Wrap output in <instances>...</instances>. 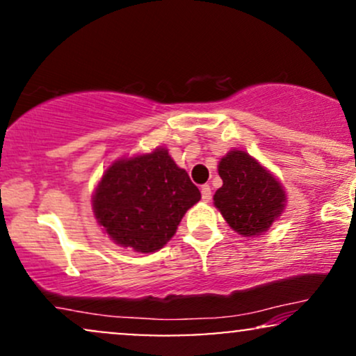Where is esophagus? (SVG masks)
<instances>
[{"label": "esophagus", "mask_w": 356, "mask_h": 356, "mask_svg": "<svg viewBox=\"0 0 356 356\" xmlns=\"http://www.w3.org/2000/svg\"><path fill=\"white\" fill-rule=\"evenodd\" d=\"M201 195H202V201H204V202H209L211 197H212L211 186H207V184H204V186L201 187Z\"/></svg>", "instance_id": "esophagus-1"}]
</instances>
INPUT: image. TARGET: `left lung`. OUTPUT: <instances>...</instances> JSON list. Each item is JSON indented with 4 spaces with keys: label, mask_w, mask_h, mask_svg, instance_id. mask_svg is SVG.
<instances>
[{
    "label": "left lung",
    "mask_w": 356,
    "mask_h": 356,
    "mask_svg": "<svg viewBox=\"0 0 356 356\" xmlns=\"http://www.w3.org/2000/svg\"><path fill=\"white\" fill-rule=\"evenodd\" d=\"M219 175L222 187L216 191L214 204L227 224L249 238L268 231L284 207L280 182L243 150L220 159Z\"/></svg>",
    "instance_id": "left-lung-1"
}]
</instances>
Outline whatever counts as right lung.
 <instances>
[{
  "label": "right lung",
  "instance_id": "1",
  "mask_svg": "<svg viewBox=\"0 0 356 356\" xmlns=\"http://www.w3.org/2000/svg\"><path fill=\"white\" fill-rule=\"evenodd\" d=\"M201 192L165 149L117 161L93 195V212L105 232L124 248L154 252L177 231Z\"/></svg>",
  "mask_w": 356,
  "mask_h": 356
}]
</instances>
